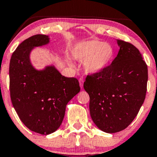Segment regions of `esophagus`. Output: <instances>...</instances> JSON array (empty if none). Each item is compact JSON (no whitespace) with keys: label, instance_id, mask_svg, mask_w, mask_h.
Masks as SVG:
<instances>
[{"label":"esophagus","instance_id":"esophagus-1","mask_svg":"<svg viewBox=\"0 0 157 157\" xmlns=\"http://www.w3.org/2000/svg\"><path fill=\"white\" fill-rule=\"evenodd\" d=\"M79 82H80V86L81 88L83 87V83H84V80H83L82 78H80V80H79Z\"/></svg>","mask_w":157,"mask_h":157}]
</instances>
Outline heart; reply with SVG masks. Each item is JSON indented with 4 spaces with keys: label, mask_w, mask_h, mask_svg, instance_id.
<instances>
[{
    "label": "heart",
    "mask_w": 157,
    "mask_h": 157,
    "mask_svg": "<svg viewBox=\"0 0 157 157\" xmlns=\"http://www.w3.org/2000/svg\"><path fill=\"white\" fill-rule=\"evenodd\" d=\"M72 57L84 62L85 70L89 73H98L104 70L110 63L113 50L111 46L101 41H89L75 45L72 50ZM71 66L72 62L68 61Z\"/></svg>",
    "instance_id": "obj_1"
}]
</instances>
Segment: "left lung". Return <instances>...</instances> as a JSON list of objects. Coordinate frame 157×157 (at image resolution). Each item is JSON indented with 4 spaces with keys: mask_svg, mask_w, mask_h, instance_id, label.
I'll return each mask as SVG.
<instances>
[{
    "mask_svg": "<svg viewBox=\"0 0 157 157\" xmlns=\"http://www.w3.org/2000/svg\"><path fill=\"white\" fill-rule=\"evenodd\" d=\"M118 54L112 63L87 75L84 89L90 96V113L98 128L116 133L126 128L145 100L148 68L139 50L118 40Z\"/></svg>",
    "mask_w": 157,
    "mask_h": 157,
    "instance_id": "1",
    "label": "left lung"
}]
</instances>
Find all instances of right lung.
Listing matches in <instances>:
<instances>
[{"label": "right lung", "instance_id": "add662e5", "mask_svg": "<svg viewBox=\"0 0 157 157\" xmlns=\"http://www.w3.org/2000/svg\"><path fill=\"white\" fill-rule=\"evenodd\" d=\"M49 42V36L44 34L26 39L13 52L9 66L10 94L14 109L27 128L42 135L59 128L67 104L80 90L77 79L63 76L54 66L39 71L31 65V49Z\"/></svg>", "mask_w": 157, "mask_h": 157}]
</instances>
